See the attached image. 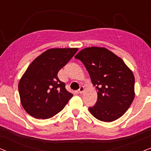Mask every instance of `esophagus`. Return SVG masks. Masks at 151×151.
Masks as SVG:
<instances>
[{"instance_id":"obj_1","label":"esophagus","mask_w":151,"mask_h":151,"mask_svg":"<svg viewBox=\"0 0 151 151\" xmlns=\"http://www.w3.org/2000/svg\"><path fill=\"white\" fill-rule=\"evenodd\" d=\"M84 86H80V88H79V90H78V91H79V93L82 94V93L84 92Z\"/></svg>"}]
</instances>
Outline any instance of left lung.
<instances>
[{
    "label": "left lung",
    "instance_id": "obj_1",
    "mask_svg": "<svg viewBox=\"0 0 151 151\" xmlns=\"http://www.w3.org/2000/svg\"><path fill=\"white\" fill-rule=\"evenodd\" d=\"M85 66L98 90V100L88 107L96 119L111 122L124 114L135 97V77L120 58L106 48L88 47L75 56Z\"/></svg>",
    "mask_w": 151,
    "mask_h": 151
}]
</instances>
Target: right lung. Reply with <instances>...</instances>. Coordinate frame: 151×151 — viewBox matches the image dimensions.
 <instances>
[{
  "instance_id": "obj_1",
  "label": "right lung",
  "mask_w": 151,
  "mask_h": 151,
  "mask_svg": "<svg viewBox=\"0 0 151 151\" xmlns=\"http://www.w3.org/2000/svg\"><path fill=\"white\" fill-rule=\"evenodd\" d=\"M78 48L50 49L29 66L18 84L22 107L37 119H48L61 111L73 97L58 78Z\"/></svg>"
}]
</instances>
